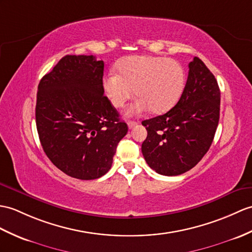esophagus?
<instances>
[{
  "instance_id": "34e87169",
  "label": "esophagus",
  "mask_w": 252,
  "mask_h": 252,
  "mask_svg": "<svg viewBox=\"0 0 252 252\" xmlns=\"http://www.w3.org/2000/svg\"><path fill=\"white\" fill-rule=\"evenodd\" d=\"M137 126V122H135V121H128L127 122V126H128V128H133L134 126Z\"/></svg>"
}]
</instances>
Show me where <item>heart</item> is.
I'll use <instances>...</instances> for the list:
<instances>
[{"instance_id": "obj_1", "label": "heart", "mask_w": 252, "mask_h": 252, "mask_svg": "<svg viewBox=\"0 0 252 252\" xmlns=\"http://www.w3.org/2000/svg\"><path fill=\"white\" fill-rule=\"evenodd\" d=\"M103 79L105 94L115 107H122L133 95L136 101L126 110L127 116H138L147 110L165 113L174 107L186 86L183 64L158 56H132L117 64Z\"/></svg>"}]
</instances>
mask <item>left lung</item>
Returning a JSON list of instances; mask_svg holds the SVG:
<instances>
[{
	"mask_svg": "<svg viewBox=\"0 0 252 252\" xmlns=\"http://www.w3.org/2000/svg\"><path fill=\"white\" fill-rule=\"evenodd\" d=\"M220 116V90L214 74L197 57L189 63L185 90L164 115L144 120L142 153L158 174L177 176L194 167L213 143Z\"/></svg>",
	"mask_w": 252,
	"mask_h": 252,
	"instance_id": "left-lung-1",
	"label": "left lung"
}]
</instances>
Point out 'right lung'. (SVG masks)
I'll use <instances>...</instances> for the list:
<instances>
[{
	"label": "right lung",
	"instance_id": "obj_1",
	"mask_svg": "<svg viewBox=\"0 0 252 252\" xmlns=\"http://www.w3.org/2000/svg\"><path fill=\"white\" fill-rule=\"evenodd\" d=\"M104 62L93 56H65L40 79L35 118L46 156L66 175L102 177L127 133L103 88Z\"/></svg>",
	"mask_w": 252,
	"mask_h": 252
}]
</instances>
